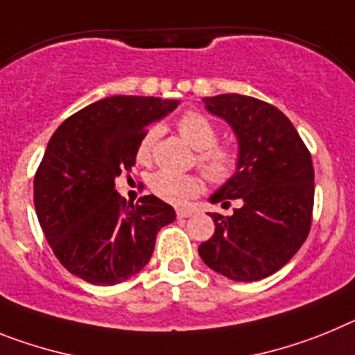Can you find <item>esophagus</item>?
<instances>
[{
    "instance_id": "esophagus-1",
    "label": "esophagus",
    "mask_w": 355,
    "mask_h": 355,
    "mask_svg": "<svg viewBox=\"0 0 355 355\" xmlns=\"http://www.w3.org/2000/svg\"><path fill=\"white\" fill-rule=\"evenodd\" d=\"M193 216V211L189 209H177V218H189Z\"/></svg>"
}]
</instances>
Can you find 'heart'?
Returning <instances> with one entry per match:
<instances>
[{
	"label": "heart",
	"instance_id": "1",
	"mask_svg": "<svg viewBox=\"0 0 355 355\" xmlns=\"http://www.w3.org/2000/svg\"><path fill=\"white\" fill-rule=\"evenodd\" d=\"M177 128L186 143L198 150L196 164L212 184H225L234 177L239 164V152L227 144H218V128L198 110H187L178 118ZM159 126L144 130L137 143V160L146 164L152 160L153 148L159 139ZM150 189L160 200L182 205L195 198L202 191V178L196 175H182L173 171H157L150 178Z\"/></svg>",
	"mask_w": 355,
	"mask_h": 355
}]
</instances>
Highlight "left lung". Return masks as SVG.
<instances>
[{
  "label": "left lung",
  "instance_id": "8db88e82",
  "mask_svg": "<svg viewBox=\"0 0 355 355\" xmlns=\"http://www.w3.org/2000/svg\"><path fill=\"white\" fill-rule=\"evenodd\" d=\"M209 112L234 128L239 164L212 203L241 207L211 214L216 230L198 246L211 270L239 282L279 271L309 236L314 205L313 159L293 123L277 107L252 96L203 98Z\"/></svg>",
  "mask_w": 355,
  "mask_h": 355
}]
</instances>
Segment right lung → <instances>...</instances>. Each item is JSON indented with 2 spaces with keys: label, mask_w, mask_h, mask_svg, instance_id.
Instances as JSON below:
<instances>
[{
  "label": "right lung",
  "mask_w": 355,
  "mask_h": 355,
  "mask_svg": "<svg viewBox=\"0 0 355 355\" xmlns=\"http://www.w3.org/2000/svg\"><path fill=\"white\" fill-rule=\"evenodd\" d=\"M177 100L110 96L75 112L51 135L33 180V203L48 245L69 273L114 286L148 264L155 237L175 220L157 196L126 203L114 180L135 164L137 143Z\"/></svg>",
  "instance_id": "1"
}]
</instances>
